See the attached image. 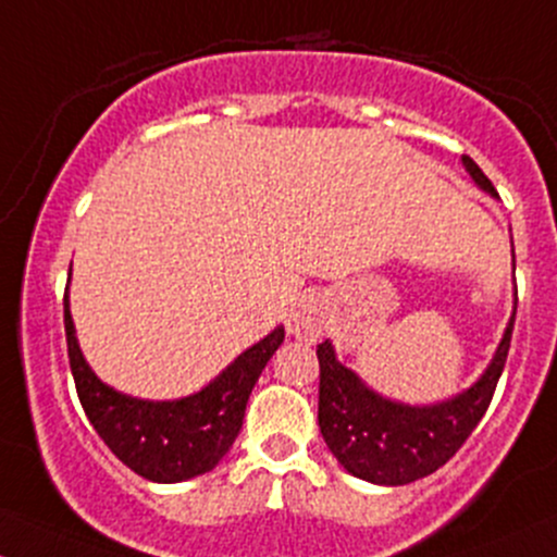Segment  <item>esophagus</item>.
<instances>
[{"mask_svg":"<svg viewBox=\"0 0 557 557\" xmlns=\"http://www.w3.org/2000/svg\"><path fill=\"white\" fill-rule=\"evenodd\" d=\"M288 330L293 338L298 341H317L325 330V311H322L320 298H301L290 311L288 320Z\"/></svg>","mask_w":557,"mask_h":557,"instance_id":"34e87169","label":"esophagus"}]
</instances>
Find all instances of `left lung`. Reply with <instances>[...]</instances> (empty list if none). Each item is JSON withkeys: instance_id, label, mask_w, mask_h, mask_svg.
I'll return each instance as SVG.
<instances>
[{"instance_id": "obj_1", "label": "left lung", "mask_w": 557, "mask_h": 557, "mask_svg": "<svg viewBox=\"0 0 557 557\" xmlns=\"http://www.w3.org/2000/svg\"><path fill=\"white\" fill-rule=\"evenodd\" d=\"M462 166L486 195L497 189L473 158L462 156ZM516 259V256H512ZM512 309L503 341L473 386L436 405H405L370 388L351 368L338 362L330 341L317 346L320 359V433L327 449L348 473L381 486H405L431 475L466 444L484 418L510 348Z\"/></svg>"}]
</instances>
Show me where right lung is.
I'll use <instances>...</instances> for the list:
<instances>
[{"label":"right lung","mask_w":557,"mask_h":557,"mask_svg":"<svg viewBox=\"0 0 557 557\" xmlns=\"http://www.w3.org/2000/svg\"><path fill=\"white\" fill-rule=\"evenodd\" d=\"M65 341L73 381L89 423L124 466L156 484H180L209 473L235 444L248 396L285 341L277 325L216 377L182 399H139L102 383L84 359L65 288Z\"/></svg>","instance_id":"add662e5"}]
</instances>
